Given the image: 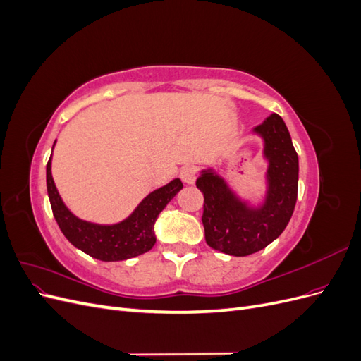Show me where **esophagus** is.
<instances>
[{
  "instance_id": "34e87169",
  "label": "esophagus",
  "mask_w": 361,
  "mask_h": 361,
  "mask_svg": "<svg viewBox=\"0 0 361 361\" xmlns=\"http://www.w3.org/2000/svg\"><path fill=\"white\" fill-rule=\"evenodd\" d=\"M180 179L187 185H192L195 179H197V171H195L194 167H183L180 170Z\"/></svg>"
}]
</instances>
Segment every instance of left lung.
I'll use <instances>...</instances> for the list:
<instances>
[{
  "mask_svg": "<svg viewBox=\"0 0 361 361\" xmlns=\"http://www.w3.org/2000/svg\"><path fill=\"white\" fill-rule=\"evenodd\" d=\"M251 134L260 137L267 162L259 200L241 197L215 167L202 169L195 182L204 195L202 221L207 245L238 257L264 250L281 235L298 192V155L283 118L272 113Z\"/></svg>",
  "mask_w": 361,
  "mask_h": 361,
  "instance_id": "1",
  "label": "left lung"
}]
</instances>
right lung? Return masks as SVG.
Here are the masks:
<instances>
[{"label":"right lung","mask_w":361,"mask_h":361,"mask_svg":"<svg viewBox=\"0 0 361 361\" xmlns=\"http://www.w3.org/2000/svg\"><path fill=\"white\" fill-rule=\"evenodd\" d=\"M57 140L54 141L56 146ZM52 146V150H54ZM52 154L47 166V190L54 218L68 241L97 260L118 262L146 253L157 243L155 223L171 199L183 185L173 179L164 187L149 192L125 220L113 224H99L76 216L64 204L51 173Z\"/></svg>","instance_id":"add662e5"}]
</instances>
